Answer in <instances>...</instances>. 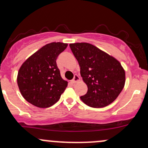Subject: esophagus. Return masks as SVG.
Returning <instances> with one entry per match:
<instances>
[{
  "label": "esophagus",
  "mask_w": 148,
  "mask_h": 148,
  "mask_svg": "<svg viewBox=\"0 0 148 148\" xmlns=\"http://www.w3.org/2000/svg\"><path fill=\"white\" fill-rule=\"evenodd\" d=\"M80 81V78H79V77L78 75H74V79L71 80V82L73 83V84H76V83L79 82Z\"/></svg>",
  "instance_id": "34e87169"
}]
</instances>
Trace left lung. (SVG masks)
Segmentation results:
<instances>
[{
	"label": "left lung",
	"mask_w": 148,
	"mask_h": 148,
	"mask_svg": "<svg viewBox=\"0 0 148 148\" xmlns=\"http://www.w3.org/2000/svg\"><path fill=\"white\" fill-rule=\"evenodd\" d=\"M79 62L86 94L80 97L92 108H104L119 96L126 81L125 70L116 58L88 43L69 44Z\"/></svg>",
	"instance_id": "1"
}]
</instances>
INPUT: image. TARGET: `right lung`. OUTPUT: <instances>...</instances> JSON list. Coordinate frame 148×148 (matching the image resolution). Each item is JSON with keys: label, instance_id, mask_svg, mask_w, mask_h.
Wrapping results in <instances>:
<instances>
[{"label": "right lung", "instance_id": "add662e5", "mask_svg": "<svg viewBox=\"0 0 148 148\" xmlns=\"http://www.w3.org/2000/svg\"><path fill=\"white\" fill-rule=\"evenodd\" d=\"M67 43L53 42L42 47L24 62L17 74V85L23 98L36 107H51L60 98L68 82L57 66L58 56Z\"/></svg>", "mask_w": 148, "mask_h": 148}]
</instances>
